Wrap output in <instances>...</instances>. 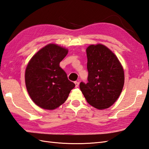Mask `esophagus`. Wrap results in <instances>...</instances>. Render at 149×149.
<instances>
[{
    "label": "esophagus",
    "mask_w": 149,
    "mask_h": 149,
    "mask_svg": "<svg viewBox=\"0 0 149 149\" xmlns=\"http://www.w3.org/2000/svg\"><path fill=\"white\" fill-rule=\"evenodd\" d=\"M74 83H75V88H77L78 86H79V82H77V81H75Z\"/></svg>",
    "instance_id": "34e87169"
}]
</instances>
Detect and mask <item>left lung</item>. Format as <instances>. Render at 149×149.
Masks as SVG:
<instances>
[{
	"label": "left lung",
	"mask_w": 149,
	"mask_h": 149,
	"mask_svg": "<svg viewBox=\"0 0 149 149\" xmlns=\"http://www.w3.org/2000/svg\"><path fill=\"white\" fill-rule=\"evenodd\" d=\"M88 82L80 89L89 105L98 109L112 106L122 92L124 73L118 58L104 45H90L86 49Z\"/></svg>",
	"instance_id": "1"
}]
</instances>
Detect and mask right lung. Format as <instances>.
Listing matches in <instances>:
<instances>
[{"instance_id":"right-lung-1","label":"right lung","mask_w":149,"mask_h":149,"mask_svg":"<svg viewBox=\"0 0 149 149\" xmlns=\"http://www.w3.org/2000/svg\"><path fill=\"white\" fill-rule=\"evenodd\" d=\"M68 49L49 44L39 50L27 65L25 84L32 101L42 109L53 110L66 101L75 87L60 63Z\"/></svg>"}]
</instances>
